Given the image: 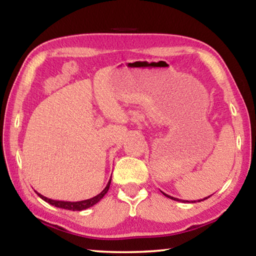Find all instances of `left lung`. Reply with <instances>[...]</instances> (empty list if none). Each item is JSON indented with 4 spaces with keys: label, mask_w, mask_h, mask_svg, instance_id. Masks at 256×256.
Returning a JSON list of instances; mask_svg holds the SVG:
<instances>
[{
    "label": "left lung",
    "mask_w": 256,
    "mask_h": 256,
    "mask_svg": "<svg viewBox=\"0 0 256 256\" xmlns=\"http://www.w3.org/2000/svg\"><path fill=\"white\" fill-rule=\"evenodd\" d=\"M162 194L164 196H167V198H172V200H175V201H180V200H178V198H172V196H168V194H166V193H164L162 192ZM209 196H206V198H202V200H198V202L200 201H203V200H206V198H208ZM183 202H185L184 200H183ZM192 202H196V201H192Z\"/></svg>",
    "instance_id": "left-lung-1"
}]
</instances>
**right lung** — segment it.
<instances>
[{
  "instance_id": "add662e5",
  "label": "right lung",
  "mask_w": 256,
  "mask_h": 256,
  "mask_svg": "<svg viewBox=\"0 0 256 256\" xmlns=\"http://www.w3.org/2000/svg\"><path fill=\"white\" fill-rule=\"evenodd\" d=\"M110 180H112V177L108 180V183L106 185V188H104L100 193L98 194V196H94L92 198H88V200H84V201H78V202H71V201H58V200H52V198H46L44 196H42L40 193H38L34 190V192L37 193V196H40L42 200L46 201L47 203H50L52 206H55L58 208H60V209H66V210H71V211H81V210H86L88 209V208L98 203L99 201L102 200V198L105 196V194L108 192V190H110Z\"/></svg>"
}]
</instances>
